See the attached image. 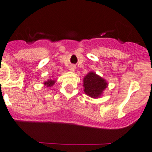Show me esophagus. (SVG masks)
I'll return each mask as SVG.
<instances>
[{
    "mask_svg": "<svg viewBox=\"0 0 152 152\" xmlns=\"http://www.w3.org/2000/svg\"><path fill=\"white\" fill-rule=\"evenodd\" d=\"M69 70H70V71H72V72H74L75 70H76V67H75L74 65H71L70 67V69H69Z\"/></svg>",
    "mask_w": 152,
    "mask_h": 152,
    "instance_id": "1",
    "label": "esophagus"
}]
</instances>
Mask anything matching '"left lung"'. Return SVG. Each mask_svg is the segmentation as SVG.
<instances>
[{
	"instance_id": "left-lung-1",
	"label": "left lung",
	"mask_w": 152,
	"mask_h": 152,
	"mask_svg": "<svg viewBox=\"0 0 152 152\" xmlns=\"http://www.w3.org/2000/svg\"><path fill=\"white\" fill-rule=\"evenodd\" d=\"M84 91L92 98H99L107 86L105 79L100 77L94 72H90L83 79Z\"/></svg>"
}]
</instances>
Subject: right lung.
<instances>
[{
    "label": "right lung",
    "mask_w": 152,
    "mask_h": 152,
    "mask_svg": "<svg viewBox=\"0 0 152 152\" xmlns=\"http://www.w3.org/2000/svg\"><path fill=\"white\" fill-rule=\"evenodd\" d=\"M56 81L55 80H52V79H48V81H46V82H45V85H46L47 87H52L53 85L55 84Z\"/></svg>",
    "instance_id": "obj_1"
}]
</instances>
